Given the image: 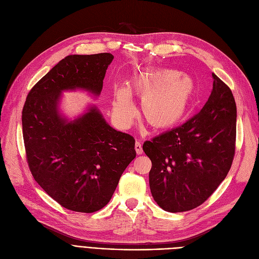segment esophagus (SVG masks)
I'll use <instances>...</instances> for the list:
<instances>
[{
	"mask_svg": "<svg viewBox=\"0 0 259 259\" xmlns=\"http://www.w3.org/2000/svg\"><path fill=\"white\" fill-rule=\"evenodd\" d=\"M135 150H136V153H137L138 155L142 154L143 150H142V147H141V143H140V142L136 141V143H135Z\"/></svg>",
	"mask_w": 259,
	"mask_h": 259,
	"instance_id": "obj_1",
	"label": "esophagus"
}]
</instances>
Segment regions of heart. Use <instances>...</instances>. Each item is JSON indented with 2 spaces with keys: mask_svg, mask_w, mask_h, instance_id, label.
<instances>
[{
  "mask_svg": "<svg viewBox=\"0 0 259 259\" xmlns=\"http://www.w3.org/2000/svg\"><path fill=\"white\" fill-rule=\"evenodd\" d=\"M132 96L141 99V113L150 126L168 130L187 117L196 96V82L173 68H153L134 74L127 88H113L112 117L121 127H128L136 116Z\"/></svg>",
  "mask_w": 259,
  "mask_h": 259,
  "instance_id": "obj_1",
  "label": "heart"
}]
</instances>
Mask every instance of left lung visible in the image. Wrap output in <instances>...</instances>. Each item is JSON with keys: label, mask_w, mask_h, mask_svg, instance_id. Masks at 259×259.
I'll list each match as a JSON object with an SVG mask.
<instances>
[{"label": "left lung", "mask_w": 259, "mask_h": 259, "mask_svg": "<svg viewBox=\"0 0 259 259\" xmlns=\"http://www.w3.org/2000/svg\"><path fill=\"white\" fill-rule=\"evenodd\" d=\"M212 90L198 115L143 143L152 161L150 189L169 212L203 204L229 173L235 155L237 108L231 89L212 73Z\"/></svg>", "instance_id": "8db88e82"}]
</instances>
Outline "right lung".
I'll return each mask as SVG.
<instances>
[{"label":"right lung","instance_id":"right-lung-1","mask_svg":"<svg viewBox=\"0 0 259 259\" xmlns=\"http://www.w3.org/2000/svg\"><path fill=\"white\" fill-rule=\"evenodd\" d=\"M110 53L69 55L29 91L22 111L28 167L63 207L95 212L110 201L122 173L136 157L135 139L112 128L91 104L74 120L61 113L63 91L99 97Z\"/></svg>","mask_w":259,"mask_h":259}]
</instances>
